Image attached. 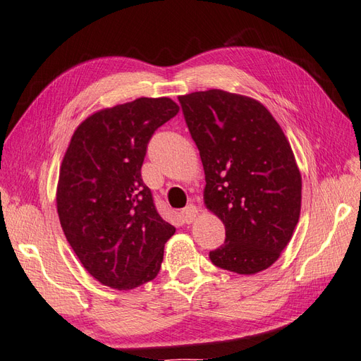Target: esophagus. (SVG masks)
Returning a JSON list of instances; mask_svg holds the SVG:
<instances>
[{
    "label": "esophagus",
    "instance_id": "1",
    "mask_svg": "<svg viewBox=\"0 0 361 361\" xmlns=\"http://www.w3.org/2000/svg\"><path fill=\"white\" fill-rule=\"evenodd\" d=\"M197 216H198V207H197V206L189 204L188 207H184V209L181 210V218H183V221H184V223H186V224L193 223V221L197 219Z\"/></svg>",
    "mask_w": 361,
    "mask_h": 361
}]
</instances>
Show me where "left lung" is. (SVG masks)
I'll use <instances>...</instances> for the list:
<instances>
[{
	"instance_id": "1",
	"label": "left lung",
	"mask_w": 361,
	"mask_h": 361,
	"mask_svg": "<svg viewBox=\"0 0 361 361\" xmlns=\"http://www.w3.org/2000/svg\"><path fill=\"white\" fill-rule=\"evenodd\" d=\"M178 100L204 168V204L226 227L210 261L238 274L267 270L300 216L302 177L290 142L256 99L207 90Z\"/></svg>"
}]
</instances>
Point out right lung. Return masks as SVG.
<instances>
[{"mask_svg":"<svg viewBox=\"0 0 361 361\" xmlns=\"http://www.w3.org/2000/svg\"><path fill=\"white\" fill-rule=\"evenodd\" d=\"M169 97H138L82 122L62 159L56 206L70 247L96 281L133 290L155 279L175 227L142 180L146 146L178 114Z\"/></svg>","mask_w":361,"mask_h":361,"instance_id":"1","label":"right lung"}]
</instances>
